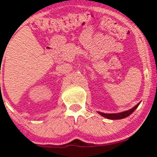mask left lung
Here are the masks:
<instances>
[{"label": "left lung", "instance_id": "8db88e82", "mask_svg": "<svg viewBox=\"0 0 157 157\" xmlns=\"http://www.w3.org/2000/svg\"><path fill=\"white\" fill-rule=\"evenodd\" d=\"M140 103H138V105H136L134 108H132L130 110L125 111V112H120V113H113V114H109V113H104V112H98L101 116H104V117L107 118V119H109V120H121V119H124V118L127 117V116H130V114H132L133 112H134L137 108L138 107Z\"/></svg>", "mask_w": 157, "mask_h": 157}]
</instances>
